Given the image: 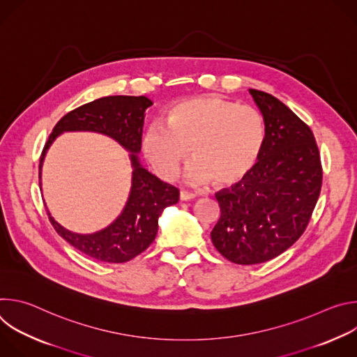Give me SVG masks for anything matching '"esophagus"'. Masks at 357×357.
<instances>
[{
    "label": "esophagus",
    "mask_w": 357,
    "mask_h": 357,
    "mask_svg": "<svg viewBox=\"0 0 357 357\" xmlns=\"http://www.w3.org/2000/svg\"><path fill=\"white\" fill-rule=\"evenodd\" d=\"M195 197H196V193H192V192H188V190H181V193H179L181 200H192Z\"/></svg>",
    "instance_id": "34e87169"
}]
</instances>
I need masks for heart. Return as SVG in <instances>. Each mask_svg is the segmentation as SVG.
Instances as JSON below:
<instances>
[{
    "mask_svg": "<svg viewBox=\"0 0 357 357\" xmlns=\"http://www.w3.org/2000/svg\"><path fill=\"white\" fill-rule=\"evenodd\" d=\"M165 127H148L141 138L145 160L161 179L172 181L190 155L186 179H213L230 186L256 165L266 139L261 114L236 101L206 96L181 100L164 117Z\"/></svg>",
    "mask_w": 357,
    "mask_h": 357,
    "instance_id": "obj_1",
    "label": "heart"
}]
</instances>
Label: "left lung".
Wrapping results in <instances>:
<instances>
[{
  "label": "left lung",
  "instance_id": "left-lung-1",
  "mask_svg": "<svg viewBox=\"0 0 357 357\" xmlns=\"http://www.w3.org/2000/svg\"><path fill=\"white\" fill-rule=\"evenodd\" d=\"M266 139L259 162L231 189L216 193L220 218L211 237L231 263L275 259L307 229L322 186L319 149L311 128L274 96L250 89Z\"/></svg>",
  "mask_w": 357,
  "mask_h": 357
}]
</instances>
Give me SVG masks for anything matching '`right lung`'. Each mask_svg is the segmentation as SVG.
<instances>
[{"mask_svg":"<svg viewBox=\"0 0 357 357\" xmlns=\"http://www.w3.org/2000/svg\"><path fill=\"white\" fill-rule=\"evenodd\" d=\"M151 105L152 101L145 96H107L90 101L58 121L42 151L39 185L49 146L66 131L105 134L131 152V190L123 212L110 226L91 234H79L61 226L47 211L58 234L94 260L119 264L137 257L154 241L164 209L179 200V190L142 168L137 155L141 151L144 113Z\"/></svg>","mask_w":357,"mask_h":357,"instance_id":"1","label":"right lung"}]
</instances>
